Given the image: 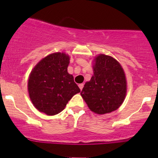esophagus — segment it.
Returning a JSON list of instances; mask_svg holds the SVG:
<instances>
[{"mask_svg": "<svg viewBox=\"0 0 158 158\" xmlns=\"http://www.w3.org/2000/svg\"><path fill=\"white\" fill-rule=\"evenodd\" d=\"M79 88H80V90H82L83 87H84V84H83V83H81V84H79Z\"/></svg>", "mask_w": 158, "mask_h": 158, "instance_id": "esophagus-1", "label": "esophagus"}]
</instances>
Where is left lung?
I'll list each match as a JSON object with an SVG mask.
<instances>
[{
    "label": "left lung",
    "mask_w": 158,
    "mask_h": 158,
    "mask_svg": "<svg viewBox=\"0 0 158 158\" xmlns=\"http://www.w3.org/2000/svg\"><path fill=\"white\" fill-rule=\"evenodd\" d=\"M94 75L81 92L91 111L97 114L117 110L126 95V79L120 64L109 56L99 54L94 59Z\"/></svg>",
    "instance_id": "left-lung-1"
}]
</instances>
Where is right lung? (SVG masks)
I'll list each match as a JSON object with an SVG mask.
<instances>
[{
    "mask_svg": "<svg viewBox=\"0 0 158 158\" xmlns=\"http://www.w3.org/2000/svg\"><path fill=\"white\" fill-rule=\"evenodd\" d=\"M70 57L55 52L41 59L29 77L28 92L33 106L47 115H56L80 92L73 77L68 72Z\"/></svg>",
    "mask_w": 158,
    "mask_h": 158,
    "instance_id": "add662e5",
    "label": "right lung"
}]
</instances>
